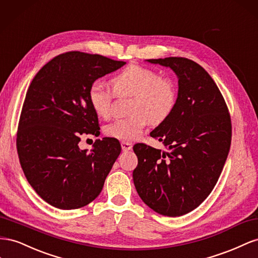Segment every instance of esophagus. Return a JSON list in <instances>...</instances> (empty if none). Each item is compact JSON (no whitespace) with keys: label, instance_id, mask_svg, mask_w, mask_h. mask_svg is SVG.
<instances>
[{"label":"esophagus","instance_id":"esophagus-1","mask_svg":"<svg viewBox=\"0 0 258 258\" xmlns=\"http://www.w3.org/2000/svg\"><path fill=\"white\" fill-rule=\"evenodd\" d=\"M121 147H122V150L124 152H127V151L132 150V148H133V146H132V144H130L127 142H122L121 143Z\"/></svg>","mask_w":258,"mask_h":258}]
</instances>
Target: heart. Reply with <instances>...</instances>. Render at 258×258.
Returning <instances> with one entry per match:
<instances>
[{
  "instance_id": "heart-1",
  "label": "heart",
  "mask_w": 258,
  "mask_h": 258,
  "mask_svg": "<svg viewBox=\"0 0 258 258\" xmlns=\"http://www.w3.org/2000/svg\"><path fill=\"white\" fill-rule=\"evenodd\" d=\"M116 95L133 96L130 112L132 115L108 124L105 133L124 142L136 141L149 122L159 124L167 119L177 101V88L174 80L159 76L157 71L131 64L112 79ZM114 93L102 81H95L88 88V100L95 113L108 117L111 113Z\"/></svg>"
}]
</instances>
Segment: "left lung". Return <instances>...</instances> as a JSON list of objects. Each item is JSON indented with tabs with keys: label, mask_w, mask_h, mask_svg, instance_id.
Here are the masks:
<instances>
[{
	"label": "left lung",
	"mask_w": 258,
	"mask_h": 258,
	"mask_svg": "<svg viewBox=\"0 0 258 258\" xmlns=\"http://www.w3.org/2000/svg\"><path fill=\"white\" fill-rule=\"evenodd\" d=\"M146 61L171 68L178 94L170 116L150 133L166 151L134 146V185L154 212L181 216L197 209L216 185L230 149V115L214 80L200 64L182 57Z\"/></svg>",
	"instance_id": "obj_1"
}]
</instances>
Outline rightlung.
Here are the masks:
<instances>
[{
    "instance_id": "add662e5",
    "label": "right lung",
    "mask_w": 258,
    "mask_h": 258,
    "mask_svg": "<svg viewBox=\"0 0 258 258\" xmlns=\"http://www.w3.org/2000/svg\"><path fill=\"white\" fill-rule=\"evenodd\" d=\"M125 63L69 51L44 66L28 88L16 143L20 165L35 192L57 209L75 210L95 200L119 157L115 138L97 139L90 152L79 143L81 135L99 133L88 88Z\"/></svg>"
}]
</instances>
